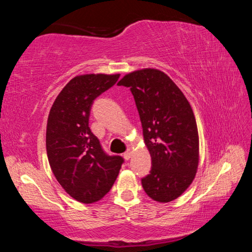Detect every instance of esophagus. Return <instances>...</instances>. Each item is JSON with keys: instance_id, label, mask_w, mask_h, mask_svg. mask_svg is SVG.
I'll use <instances>...</instances> for the list:
<instances>
[{"instance_id": "esophagus-1", "label": "esophagus", "mask_w": 252, "mask_h": 252, "mask_svg": "<svg viewBox=\"0 0 252 252\" xmlns=\"http://www.w3.org/2000/svg\"><path fill=\"white\" fill-rule=\"evenodd\" d=\"M131 155H132V150L129 149V150H126L125 153H123V158H125L126 160H129L131 158Z\"/></svg>"}]
</instances>
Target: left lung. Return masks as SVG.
<instances>
[{"label": "left lung", "mask_w": 252, "mask_h": 252, "mask_svg": "<svg viewBox=\"0 0 252 252\" xmlns=\"http://www.w3.org/2000/svg\"><path fill=\"white\" fill-rule=\"evenodd\" d=\"M118 85L130 88L133 94L151 156L150 174L141 180L143 189L155 201H173L192 183L198 169L199 134L192 108L160 70L130 72Z\"/></svg>", "instance_id": "left-lung-1"}]
</instances>
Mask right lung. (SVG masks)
I'll return each instance as SVG.
<instances>
[{
    "label": "right lung",
    "instance_id": "obj_1",
    "mask_svg": "<svg viewBox=\"0 0 252 252\" xmlns=\"http://www.w3.org/2000/svg\"><path fill=\"white\" fill-rule=\"evenodd\" d=\"M120 74H82L70 80L50 110L46 153L55 179L76 201L93 203L109 192L123 159L108 156L89 127L96 96L116 84Z\"/></svg>",
    "mask_w": 252,
    "mask_h": 252
}]
</instances>
